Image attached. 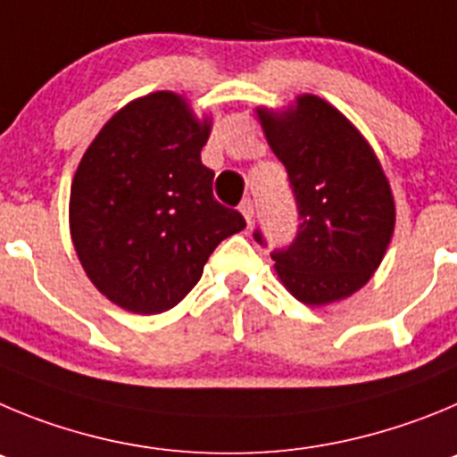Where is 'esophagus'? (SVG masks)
Wrapping results in <instances>:
<instances>
[{"instance_id": "obj_1", "label": "esophagus", "mask_w": 457, "mask_h": 457, "mask_svg": "<svg viewBox=\"0 0 457 457\" xmlns=\"http://www.w3.org/2000/svg\"><path fill=\"white\" fill-rule=\"evenodd\" d=\"M238 212L244 213V219L248 220V225L253 223V219H254V204H253V200H250V198H245L244 203L238 204Z\"/></svg>"}]
</instances>
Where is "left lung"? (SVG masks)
<instances>
[{
	"label": "left lung",
	"instance_id": "8db88e82",
	"mask_svg": "<svg viewBox=\"0 0 457 457\" xmlns=\"http://www.w3.org/2000/svg\"><path fill=\"white\" fill-rule=\"evenodd\" d=\"M298 209L289 245L270 253L279 279L305 305H326L367 285L394 232V200L380 163L335 106L303 96L282 116L259 111ZM254 241L266 245L262 229Z\"/></svg>",
	"mask_w": 457,
	"mask_h": 457
}]
</instances>
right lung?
<instances>
[{"label":"right lung","instance_id":"right-lung-1","mask_svg":"<svg viewBox=\"0 0 457 457\" xmlns=\"http://www.w3.org/2000/svg\"><path fill=\"white\" fill-rule=\"evenodd\" d=\"M209 125L175 93H152L111 118L70 191V232L90 282L137 314L175 307L209 254L245 219L213 198L200 162Z\"/></svg>","mask_w":457,"mask_h":457}]
</instances>
